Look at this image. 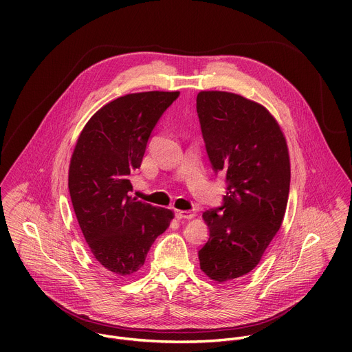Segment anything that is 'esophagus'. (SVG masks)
I'll return each mask as SVG.
<instances>
[{"instance_id": "34e87169", "label": "esophagus", "mask_w": 352, "mask_h": 352, "mask_svg": "<svg viewBox=\"0 0 352 352\" xmlns=\"http://www.w3.org/2000/svg\"><path fill=\"white\" fill-rule=\"evenodd\" d=\"M182 217H189L190 216V212H192V208H190V205H188V204H184V205H181V206H178V210H177Z\"/></svg>"}]
</instances>
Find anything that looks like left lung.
Listing matches in <instances>:
<instances>
[{
  "mask_svg": "<svg viewBox=\"0 0 352 352\" xmlns=\"http://www.w3.org/2000/svg\"><path fill=\"white\" fill-rule=\"evenodd\" d=\"M178 96L147 91L118 97L90 118L74 150L68 186L78 223L96 259L117 274L136 272L174 217L135 192L129 177Z\"/></svg>",
  "mask_w": 352,
  "mask_h": 352,
  "instance_id": "obj_1",
  "label": "left lung"
}]
</instances>
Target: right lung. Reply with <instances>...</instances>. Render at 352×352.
<instances>
[{
    "mask_svg": "<svg viewBox=\"0 0 352 352\" xmlns=\"http://www.w3.org/2000/svg\"><path fill=\"white\" fill-rule=\"evenodd\" d=\"M197 117L213 171L221 173V205L204 213L209 228L200 269L226 281L252 270L280 230L289 192L284 136L261 104L227 91H202Z\"/></svg>",
    "mask_w": 352,
    "mask_h": 352,
    "instance_id": "1",
    "label": "right lung"
}]
</instances>
